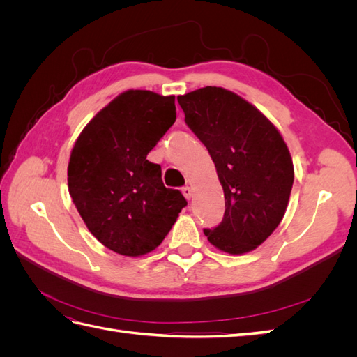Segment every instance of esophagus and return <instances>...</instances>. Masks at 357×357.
I'll return each mask as SVG.
<instances>
[{"label": "esophagus", "mask_w": 357, "mask_h": 357, "mask_svg": "<svg viewBox=\"0 0 357 357\" xmlns=\"http://www.w3.org/2000/svg\"><path fill=\"white\" fill-rule=\"evenodd\" d=\"M181 192H183V195H185V198L186 199H190L192 198V189L189 188V186H185L181 189Z\"/></svg>", "instance_id": "1"}]
</instances>
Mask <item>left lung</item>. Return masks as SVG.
Segmentation results:
<instances>
[{"instance_id":"8db88e82","label":"left lung","mask_w":357,"mask_h":357,"mask_svg":"<svg viewBox=\"0 0 357 357\" xmlns=\"http://www.w3.org/2000/svg\"><path fill=\"white\" fill-rule=\"evenodd\" d=\"M215 165L225 214L208 241L229 255L261 245L282 222L294 185V164L278 129L236 93L207 86L177 96Z\"/></svg>"}]
</instances>
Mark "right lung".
I'll list each match as a JSON object with an SVG mask.
<instances>
[{"label": "right lung", "mask_w": 357, "mask_h": 357, "mask_svg": "<svg viewBox=\"0 0 357 357\" xmlns=\"http://www.w3.org/2000/svg\"><path fill=\"white\" fill-rule=\"evenodd\" d=\"M176 122V96L126 91L86 125L68 164V190L91 234L142 256L164 241L188 201L167 189L147 155Z\"/></svg>", "instance_id": "right-lung-1"}]
</instances>
